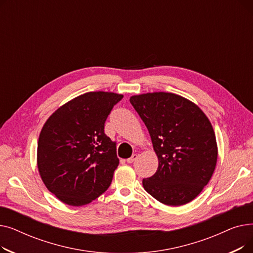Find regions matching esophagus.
I'll return each instance as SVG.
<instances>
[{
	"mask_svg": "<svg viewBox=\"0 0 253 253\" xmlns=\"http://www.w3.org/2000/svg\"><path fill=\"white\" fill-rule=\"evenodd\" d=\"M137 158H138V155L137 154H133L129 159H127L126 161H127V163H133V162L136 161Z\"/></svg>",
	"mask_w": 253,
	"mask_h": 253,
	"instance_id": "1",
	"label": "esophagus"
}]
</instances>
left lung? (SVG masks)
I'll return each instance as SVG.
<instances>
[{
  "instance_id": "1",
  "label": "left lung",
  "mask_w": 253,
  "mask_h": 253,
  "mask_svg": "<svg viewBox=\"0 0 253 253\" xmlns=\"http://www.w3.org/2000/svg\"><path fill=\"white\" fill-rule=\"evenodd\" d=\"M158 157L156 173L142 180L156 200L180 206L200 194L213 174L217 143L209 119L193 101L170 92L133 95Z\"/></svg>"
}]
</instances>
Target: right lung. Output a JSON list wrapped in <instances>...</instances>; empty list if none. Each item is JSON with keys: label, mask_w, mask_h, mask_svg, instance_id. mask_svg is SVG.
<instances>
[{"label": "right lung", "mask_w": 253, "mask_h": 253, "mask_svg": "<svg viewBox=\"0 0 253 253\" xmlns=\"http://www.w3.org/2000/svg\"><path fill=\"white\" fill-rule=\"evenodd\" d=\"M122 98L114 92H87L45 122L38 140V170L62 203L83 206L109 189L119 159L116 141L104 134V122Z\"/></svg>", "instance_id": "add662e5"}]
</instances>
